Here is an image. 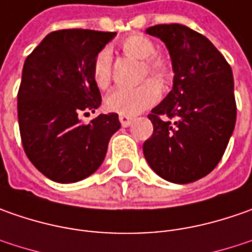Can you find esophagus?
Segmentation results:
<instances>
[{
  "label": "esophagus",
  "mask_w": 252,
  "mask_h": 252,
  "mask_svg": "<svg viewBox=\"0 0 252 252\" xmlns=\"http://www.w3.org/2000/svg\"><path fill=\"white\" fill-rule=\"evenodd\" d=\"M119 121H121L123 127H127V126H130L131 123L134 122V118H131V116H126V115H121V116H119Z\"/></svg>",
  "instance_id": "obj_1"
}]
</instances>
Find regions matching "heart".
I'll return each instance as SVG.
<instances>
[{
    "label": "heart",
    "mask_w": 252,
    "mask_h": 252,
    "mask_svg": "<svg viewBox=\"0 0 252 252\" xmlns=\"http://www.w3.org/2000/svg\"><path fill=\"white\" fill-rule=\"evenodd\" d=\"M123 53L134 57L137 60H144V71L157 80H164L167 77L168 68L162 59L153 57L156 54V46L149 37L143 34H131L126 37L121 44ZM112 56L108 49L101 50L95 57L92 67V77L99 88H106L111 81ZM160 98V87L154 81H146L137 87L126 88L118 87L109 92L106 96L108 109L126 116H134L146 111L154 105Z\"/></svg>",
    "instance_id": "1"
}]
</instances>
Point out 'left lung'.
<instances>
[{"label":"left lung","instance_id":"left-lung-1","mask_svg":"<svg viewBox=\"0 0 252 252\" xmlns=\"http://www.w3.org/2000/svg\"><path fill=\"white\" fill-rule=\"evenodd\" d=\"M146 33L168 49L174 81L149 115L154 130L143 153L161 178L189 184L213 171L233 134L237 115L233 71L208 37L185 25H156Z\"/></svg>","mask_w":252,"mask_h":252}]
</instances>
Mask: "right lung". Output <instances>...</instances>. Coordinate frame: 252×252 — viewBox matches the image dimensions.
<instances>
[{"instance_id":"obj_1","label":"right lung","mask_w":252,"mask_h":252,"mask_svg":"<svg viewBox=\"0 0 252 252\" xmlns=\"http://www.w3.org/2000/svg\"><path fill=\"white\" fill-rule=\"evenodd\" d=\"M116 32L64 29L49 33L25 60L18 92V121L28 158L44 177L71 184L101 167L118 113L84 125L80 115L101 106L92 77L98 53Z\"/></svg>"}]
</instances>
